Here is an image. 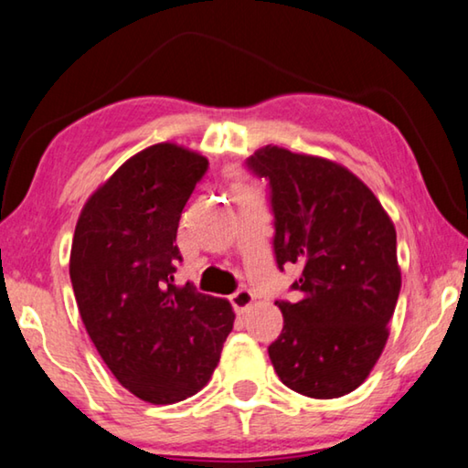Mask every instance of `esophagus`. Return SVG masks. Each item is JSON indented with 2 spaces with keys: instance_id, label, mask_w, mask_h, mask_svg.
<instances>
[{
  "instance_id": "obj_1",
  "label": "esophagus",
  "mask_w": 468,
  "mask_h": 468,
  "mask_svg": "<svg viewBox=\"0 0 468 468\" xmlns=\"http://www.w3.org/2000/svg\"><path fill=\"white\" fill-rule=\"evenodd\" d=\"M253 303V292L250 289H239L231 295V305L237 314H243Z\"/></svg>"
}]
</instances>
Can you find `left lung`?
Instances as JSON below:
<instances>
[{"label": "left lung", "mask_w": 468, "mask_h": 468, "mask_svg": "<svg viewBox=\"0 0 468 468\" xmlns=\"http://www.w3.org/2000/svg\"><path fill=\"white\" fill-rule=\"evenodd\" d=\"M248 169L268 181L276 266H301L297 301L279 299L284 326L268 346L281 382L338 399L366 382L388 340L400 292L396 231L374 192L340 165L264 146Z\"/></svg>", "instance_id": "8db88e82"}]
</instances>
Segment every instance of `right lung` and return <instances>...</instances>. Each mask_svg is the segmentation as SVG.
<instances>
[{"label":"right lung","instance_id":"1","mask_svg":"<svg viewBox=\"0 0 468 468\" xmlns=\"http://www.w3.org/2000/svg\"><path fill=\"white\" fill-rule=\"evenodd\" d=\"M206 169L169 142L142 150L89 197L74 231L69 279L86 332L117 382L153 405L204 388L233 330L229 301L173 284L179 218Z\"/></svg>","mask_w":468,"mask_h":468}]
</instances>
